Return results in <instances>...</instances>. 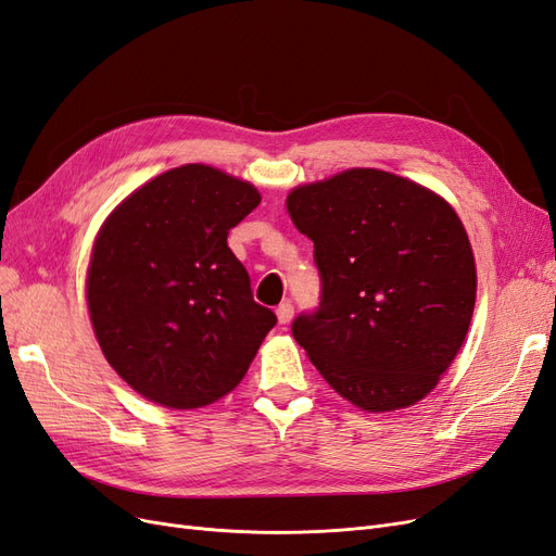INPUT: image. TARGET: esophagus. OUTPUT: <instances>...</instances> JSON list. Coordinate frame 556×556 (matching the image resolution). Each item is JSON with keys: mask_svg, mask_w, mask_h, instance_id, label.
<instances>
[{"mask_svg": "<svg viewBox=\"0 0 556 556\" xmlns=\"http://www.w3.org/2000/svg\"><path fill=\"white\" fill-rule=\"evenodd\" d=\"M276 315H278L280 325H288V323H292V317H294V306L290 304V301H282V304L276 308Z\"/></svg>", "mask_w": 556, "mask_h": 556, "instance_id": "34e87169", "label": "esophagus"}]
</instances>
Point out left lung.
<instances>
[{"label": "left lung", "instance_id": "1", "mask_svg": "<svg viewBox=\"0 0 556 556\" xmlns=\"http://www.w3.org/2000/svg\"><path fill=\"white\" fill-rule=\"evenodd\" d=\"M313 241L319 308L292 336L313 366L368 413L425 399L466 339L476 260L443 197L380 169H348L288 194Z\"/></svg>", "mask_w": 556, "mask_h": 556}]
</instances>
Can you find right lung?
<instances>
[{"label":"right lung","mask_w":556,"mask_h":556,"mask_svg":"<svg viewBox=\"0 0 556 556\" xmlns=\"http://www.w3.org/2000/svg\"><path fill=\"white\" fill-rule=\"evenodd\" d=\"M262 201L250 182L185 164L134 190L99 229L88 311L106 362L164 408L208 406L237 387L276 313L252 299L227 233Z\"/></svg>","instance_id":"add662e5"}]
</instances>
